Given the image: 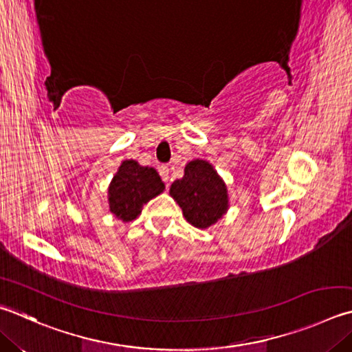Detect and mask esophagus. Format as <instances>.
Returning <instances> with one entry per match:
<instances>
[{
    "mask_svg": "<svg viewBox=\"0 0 352 352\" xmlns=\"http://www.w3.org/2000/svg\"><path fill=\"white\" fill-rule=\"evenodd\" d=\"M158 172H160V177L163 178L164 183H169V168L168 166H160L158 168Z\"/></svg>",
    "mask_w": 352,
    "mask_h": 352,
    "instance_id": "1",
    "label": "esophagus"
}]
</instances>
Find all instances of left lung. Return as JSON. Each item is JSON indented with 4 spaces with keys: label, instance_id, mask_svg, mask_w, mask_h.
Returning a JSON list of instances; mask_svg holds the SVG:
<instances>
[{
    "label": "left lung",
    "instance_id": "1",
    "mask_svg": "<svg viewBox=\"0 0 352 352\" xmlns=\"http://www.w3.org/2000/svg\"><path fill=\"white\" fill-rule=\"evenodd\" d=\"M170 195L182 208L184 219L195 228H208L228 209L225 183L204 160L186 164L184 175L170 186Z\"/></svg>",
    "mask_w": 352,
    "mask_h": 352
}]
</instances>
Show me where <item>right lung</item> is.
Wrapping results in <instances>:
<instances>
[{
    "mask_svg": "<svg viewBox=\"0 0 352 352\" xmlns=\"http://www.w3.org/2000/svg\"><path fill=\"white\" fill-rule=\"evenodd\" d=\"M163 189L164 183L154 168L126 160L109 186L111 212L123 221L137 219L144 204Z\"/></svg>",
    "mask_w": 352,
    "mask_h": 352,
    "instance_id": "add662e5",
    "label": "right lung"
}]
</instances>
